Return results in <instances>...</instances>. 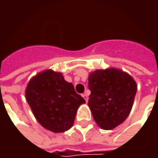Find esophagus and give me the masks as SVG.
Listing matches in <instances>:
<instances>
[{
    "label": "esophagus",
    "instance_id": "1",
    "mask_svg": "<svg viewBox=\"0 0 158 158\" xmlns=\"http://www.w3.org/2000/svg\"><path fill=\"white\" fill-rule=\"evenodd\" d=\"M82 98H84V100L86 101V102H88V95H87V93L82 94Z\"/></svg>",
    "mask_w": 158,
    "mask_h": 158
}]
</instances>
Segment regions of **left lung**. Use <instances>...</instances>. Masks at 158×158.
<instances>
[{
    "label": "left lung",
    "instance_id": "8db88e82",
    "mask_svg": "<svg viewBox=\"0 0 158 158\" xmlns=\"http://www.w3.org/2000/svg\"><path fill=\"white\" fill-rule=\"evenodd\" d=\"M88 86V105L100 127L113 129L127 118L137 90L128 74L116 69L96 70L89 76Z\"/></svg>",
    "mask_w": 158,
    "mask_h": 158
}]
</instances>
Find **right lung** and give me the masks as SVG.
Instances as JSON below:
<instances>
[{
    "mask_svg": "<svg viewBox=\"0 0 158 158\" xmlns=\"http://www.w3.org/2000/svg\"><path fill=\"white\" fill-rule=\"evenodd\" d=\"M25 96L35 118L45 128L53 133L69 130L76 111L84 98L60 73L46 70L33 77L27 85Z\"/></svg>",
    "mask_w": 158,
    "mask_h": 158,
    "instance_id": "add662e5",
    "label": "right lung"
}]
</instances>
